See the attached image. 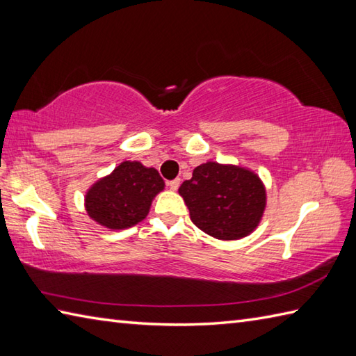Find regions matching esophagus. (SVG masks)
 I'll list each match as a JSON object with an SVG mask.
<instances>
[{
  "label": "esophagus",
  "instance_id": "1",
  "mask_svg": "<svg viewBox=\"0 0 356 356\" xmlns=\"http://www.w3.org/2000/svg\"><path fill=\"white\" fill-rule=\"evenodd\" d=\"M179 185H180V179H174V180H170V182H168L170 190H172V191H176Z\"/></svg>",
  "mask_w": 356,
  "mask_h": 356
}]
</instances>
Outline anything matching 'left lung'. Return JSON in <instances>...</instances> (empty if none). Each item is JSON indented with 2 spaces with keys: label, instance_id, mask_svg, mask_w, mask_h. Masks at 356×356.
I'll use <instances>...</instances> for the list:
<instances>
[{
  "label": "left lung",
  "instance_id": "obj_1",
  "mask_svg": "<svg viewBox=\"0 0 356 356\" xmlns=\"http://www.w3.org/2000/svg\"><path fill=\"white\" fill-rule=\"evenodd\" d=\"M179 194L193 223L218 240L248 237L266 209V188L259 174L232 163L208 161L195 166Z\"/></svg>",
  "mask_w": 356,
  "mask_h": 356
}]
</instances>
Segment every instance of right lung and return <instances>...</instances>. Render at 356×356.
<instances>
[{
	"mask_svg": "<svg viewBox=\"0 0 356 356\" xmlns=\"http://www.w3.org/2000/svg\"><path fill=\"white\" fill-rule=\"evenodd\" d=\"M163 188V179L153 166L124 161L88 188L84 207L88 217L104 228L127 229L148 216L151 203Z\"/></svg>",
	"mask_w": 356,
	"mask_h": 356,
	"instance_id": "1",
	"label": "right lung"
}]
</instances>
